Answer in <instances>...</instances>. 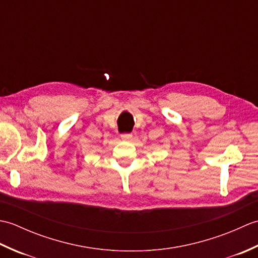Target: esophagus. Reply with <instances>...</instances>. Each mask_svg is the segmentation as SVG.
<instances>
[{"mask_svg": "<svg viewBox=\"0 0 258 258\" xmlns=\"http://www.w3.org/2000/svg\"><path fill=\"white\" fill-rule=\"evenodd\" d=\"M132 134L131 133H123L122 135H120V138H122V140H124V141H130L131 139H132Z\"/></svg>", "mask_w": 258, "mask_h": 258, "instance_id": "1", "label": "esophagus"}]
</instances>
